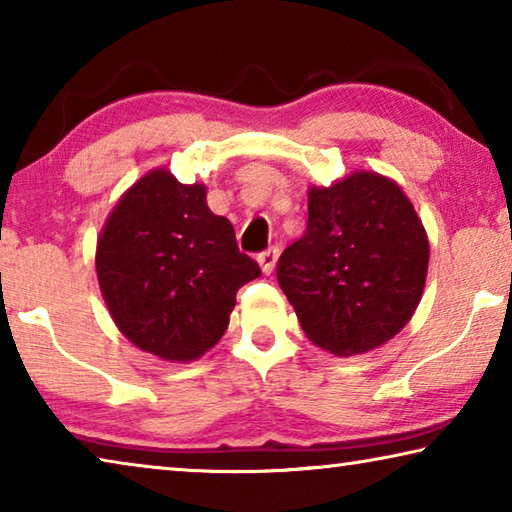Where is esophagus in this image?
<instances>
[{
  "instance_id": "obj_1",
  "label": "esophagus",
  "mask_w": 512,
  "mask_h": 512,
  "mask_svg": "<svg viewBox=\"0 0 512 512\" xmlns=\"http://www.w3.org/2000/svg\"><path fill=\"white\" fill-rule=\"evenodd\" d=\"M277 257H280V250H277V248H266L264 253L257 255V262H259V266H262L264 273H271L273 268H275V264H277Z\"/></svg>"
}]
</instances>
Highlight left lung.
Here are the masks:
<instances>
[{
	"label": "left lung",
	"instance_id": "obj_1",
	"mask_svg": "<svg viewBox=\"0 0 512 512\" xmlns=\"http://www.w3.org/2000/svg\"><path fill=\"white\" fill-rule=\"evenodd\" d=\"M307 230L277 259V282L302 332L336 357L363 354L400 332L427 280L429 244L393 180L359 171L311 187Z\"/></svg>",
	"mask_w": 512,
	"mask_h": 512
}]
</instances>
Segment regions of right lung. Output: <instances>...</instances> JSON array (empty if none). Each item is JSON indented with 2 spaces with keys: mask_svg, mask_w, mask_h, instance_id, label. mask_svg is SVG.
<instances>
[{
  "mask_svg": "<svg viewBox=\"0 0 512 512\" xmlns=\"http://www.w3.org/2000/svg\"><path fill=\"white\" fill-rule=\"evenodd\" d=\"M103 298L121 334L167 361H192L221 339L237 291L262 275L203 185L151 171L112 210L97 246Z\"/></svg>",
  "mask_w": 512,
  "mask_h": 512,
  "instance_id": "obj_1",
  "label": "right lung"
}]
</instances>
